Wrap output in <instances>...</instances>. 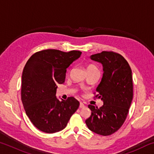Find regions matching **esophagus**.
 Listing matches in <instances>:
<instances>
[{"instance_id":"obj_1","label":"esophagus","mask_w":154,"mask_h":154,"mask_svg":"<svg viewBox=\"0 0 154 154\" xmlns=\"http://www.w3.org/2000/svg\"><path fill=\"white\" fill-rule=\"evenodd\" d=\"M85 107V105L84 104L82 103H80V105H79V108H84Z\"/></svg>"}]
</instances>
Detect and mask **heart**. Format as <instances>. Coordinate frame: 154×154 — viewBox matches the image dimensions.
I'll return each mask as SVG.
<instances>
[{
    "label": "heart",
    "instance_id": "obj_1",
    "mask_svg": "<svg viewBox=\"0 0 154 154\" xmlns=\"http://www.w3.org/2000/svg\"><path fill=\"white\" fill-rule=\"evenodd\" d=\"M96 70H98V69H97V67H96L95 65H94V64H89V65H88L86 67L87 71H96Z\"/></svg>",
    "mask_w": 154,
    "mask_h": 154
}]
</instances>
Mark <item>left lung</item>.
<instances>
[{
  "mask_svg": "<svg viewBox=\"0 0 154 154\" xmlns=\"http://www.w3.org/2000/svg\"><path fill=\"white\" fill-rule=\"evenodd\" d=\"M90 59L103 65L96 97L101 98L103 105L100 108L88 105L92 113L85 124L91 131L108 136L120 128L128 113L133 97L132 71L126 59L113 51L94 54Z\"/></svg>",
  "mask_w": 154,
  "mask_h": 154,
  "instance_id": "left-lung-1",
  "label": "left lung"
}]
</instances>
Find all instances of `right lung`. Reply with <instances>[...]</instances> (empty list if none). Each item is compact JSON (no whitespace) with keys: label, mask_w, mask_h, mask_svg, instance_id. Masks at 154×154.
<instances>
[{"label":"right lung","mask_w":154,"mask_h":154,"mask_svg":"<svg viewBox=\"0 0 154 154\" xmlns=\"http://www.w3.org/2000/svg\"><path fill=\"white\" fill-rule=\"evenodd\" d=\"M79 51H38L30 57L22 76V101L34 126L46 133L61 131L79 106L74 97L60 100L57 85L65 81L66 69L81 56Z\"/></svg>","instance_id":"add662e5"}]
</instances>
